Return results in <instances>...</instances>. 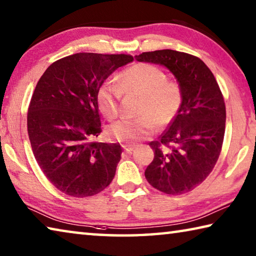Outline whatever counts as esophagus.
<instances>
[{"label": "esophagus", "mask_w": 256, "mask_h": 256, "mask_svg": "<svg viewBox=\"0 0 256 256\" xmlns=\"http://www.w3.org/2000/svg\"><path fill=\"white\" fill-rule=\"evenodd\" d=\"M122 148L124 149L125 152L131 154L132 151H133V149H134V146H132V144H123V146H122Z\"/></svg>", "instance_id": "esophagus-1"}]
</instances>
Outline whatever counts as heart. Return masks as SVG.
<instances>
[{
  "mask_svg": "<svg viewBox=\"0 0 256 256\" xmlns=\"http://www.w3.org/2000/svg\"><path fill=\"white\" fill-rule=\"evenodd\" d=\"M122 94H140L136 118L120 120L112 125V138L133 144L149 136L156 126L164 128L174 122L183 105V88L177 80L167 79L166 72L149 63H136L118 76V86L102 84L97 94V106L107 120L118 118Z\"/></svg>",
  "mask_w": 256,
  "mask_h": 256,
  "instance_id": "obj_1",
  "label": "heart"
}]
</instances>
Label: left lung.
Segmentation results:
<instances>
[{
    "mask_svg": "<svg viewBox=\"0 0 256 256\" xmlns=\"http://www.w3.org/2000/svg\"><path fill=\"white\" fill-rule=\"evenodd\" d=\"M136 58L170 68L184 94L174 122L149 144L154 158L144 172L146 178L162 193H188L209 176L222 152L226 126L222 90L210 68L194 55L162 50Z\"/></svg>",
    "mask_w": 256,
    "mask_h": 256,
    "instance_id": "obj_1",
    "label": "left lung"
}]
</instances>
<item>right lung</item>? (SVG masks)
I'll use <instances>...</instances> for the list:
<instances>
[{
	"label": "right lung",
	"instance_id": "add662e5",
	"mask_svg": "<svg viewBox=\"0 0 256 256\" xmlns=\"http://www.w3.org/2000/svg\"><path fill=\"white\" fill-rule=\"evenodd\" d=\"M132 60L128 54L76 53L50 64L38 81L28 136L42 172L60 192L92 196L114 178L122 149L94 141L102 132L97 94L116 68Z\"/></svg>",
	"mask_w": 256,
	"mask_h": 256
}]
</instances>
